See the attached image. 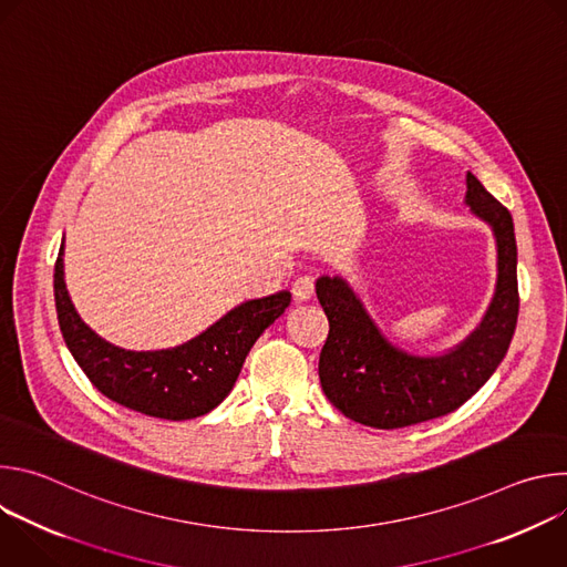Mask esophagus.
Here are the masks:
<instances>
[{
  "instance_id": "obj_1",
  "label": "esophagus",
  "mask_w": 567,
  "mask_h": 567,
  "mask_svg": "<svg viewBox=\"0 0 567 567\" xmlns=\"http://www.w3.org/2000/svg\"><path fill=\"white\" fill-rule=\"evenodd\" d=\"M291 293H293V300L296 302H307L313 298V282L311 278H298L293 285H291Z\"/></svg>"
}]
</instances>
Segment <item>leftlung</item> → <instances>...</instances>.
<instances>
[{
    "mask_svg": "<svg viewBox=\"0 0 567 567\" xmlns=\"http://www.w3.org/2000/svg\"><path fill=\"white\" fill-rule=\"evenodd\" d=\"M464 204L496 239V289L477 328L442 354L394 346L341 276L316 280L330 320L318 377L326 396L350 420L372 429H403L442 417L471 399L505 359L518 318L516 235L509 210L466 173Z\"/></svg>",
    "mask_w": 567,
    "mask_h": 567,
    "instance_id": "1",
    "label": "left lung"
}]
</instances>
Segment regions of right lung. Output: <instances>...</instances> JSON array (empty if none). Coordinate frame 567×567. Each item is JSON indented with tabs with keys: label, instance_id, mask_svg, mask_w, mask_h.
<instances>
[{
	"label": "right lung",
	"instance_id": "right-lung-1",
	"mask_svg": "<svg viewBox=\"0 0 567 567\" xmlns=\"http://www.w3.org/2000/svg\"><path fill=\"white\" fill-rule=\"evenodd\" d=\"M64 241L53 293L62 339L90 381L112 401L158 420L210 413L233 390L247 354L291 302L289 291L245 300L195 339L168 350H125L99 337L75 311L64 285Z\"/></svg>",
	"mask_w": 567,
	"mask_h": 567
}]
</instances>
